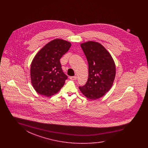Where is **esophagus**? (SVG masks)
Returning <instances> with one entry per match:
<instances>
[{"instance_id": "obj_1", "label": "esophagus", "mask_w": 148, "mask_h": 148, "mask_svg": "<svg viewBox=\"0 0 148 148\" xmlns=\"http://www.w3.org/2000/svg\"><path fill=\"white\" fill-rule=\"evenodd\" d=\"M70 79L72 80H76L77 79V76H73V77H71Z\"/></svg>"}]
</instances>
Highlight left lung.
Masks as SVG:
<instances>
[{
  "label": "left lung",
  "mask_w": 148,
  "mask_h": 148,
  "mask_svg": "<svg viewBox=\"0 0 148 148\" xmlns=\"http://www.w3.org/2000/svg\"><path fill=\"white\" fill-rule=\"evenodd\" d=\"M80 46L88 60L89 76L86 83L79 88L87 98L95 100L112 88L116 73L115 65L112 56L100 43L89 41Z\"/></svg>",
  "instance_id": "1"
}]
</instances>
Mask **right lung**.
<instances>
[{"instance_id":"add662e5","label":"right lung","mask_w":148,"mask_h":148,"mask_svg":"<svg viewBox=\"0 0 148 148\" xmlns=\"http://www.w3.org/2000/svg\"><path fill=\"white\" fill-rule=\"evenodd\" d=\"M71 43L56 39L47 44L34 58L30 68L31 82L38 94L50 97L59 92L68 79L60 59L71 48Z\"/></svg>"}]
</instances>
